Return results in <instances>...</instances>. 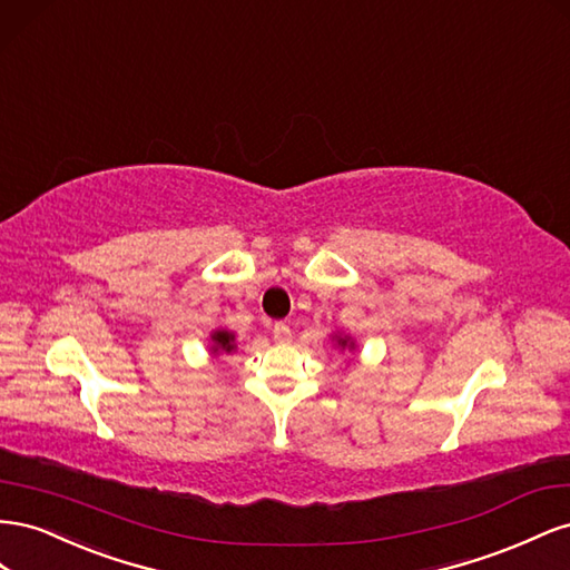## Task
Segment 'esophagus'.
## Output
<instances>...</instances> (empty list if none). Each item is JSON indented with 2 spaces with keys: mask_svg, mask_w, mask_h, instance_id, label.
Listing matches in <instances>:
<instances>
[{
  "mask_svg": "<svg viewBox=\"0 0 570 570\" xmlns=\"http://www.w3.org/2000/svg\"><path fill=\"white\" fill-rule=\"evenodd\" d=\"M272 334H274V341H279V344H288V341H291V330H288L286 322H276Z\"/></svg>",
  "mask_w": 570,
  "mask_h": 570,
  "instance_id": "1",
  "label": "esophagus"
}]
</instances>
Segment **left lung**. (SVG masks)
Here are the masks:
<instances>
[{
    "instance_id": "1",
    "label": "left lung",
    "mask_w": 570,
    "mask_h": 570,
    "mask_svg": "<svg viewBox=\"0 0 570 570\" xmlns=\"http://www.w3.org/2000/svg\"><path fill=\"white\" fill-rule=\"evenodd\" d=\"M338 344H341V346H346V338H338Z\"/></svg>"
}]
</instances>
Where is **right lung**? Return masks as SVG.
Instances as JSON below:
<instances>
[{
	"mask_svg": "<svg viewBox=\"0 0 570 570\" xmlns=\"http://www.w3.org/2000/svg\"><path fill=\"white\" fill-rule=\"evenodd\" d=\"M213 341H215V348L213 351H217V348H222V351H234V334H229V332H217L215 336H213Z\"/></svg>",
	"mask_w": 570,
	"mask_h": 570,
	"instance_id": "obj_1",
	"label": "right lung"
}]
</instances>
